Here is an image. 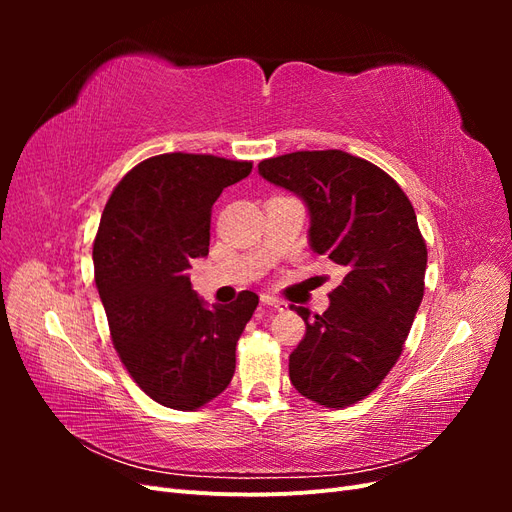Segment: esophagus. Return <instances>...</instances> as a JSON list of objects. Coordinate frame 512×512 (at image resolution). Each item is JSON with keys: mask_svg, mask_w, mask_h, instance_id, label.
<instances>
[{"mask_svg": "<svg viewBox=\"0 0 512 512\" xmlns=\"http://www.w3.org/2000/svg\"><path fill=\"white\" fill-rule=\"evenodd\" d=\"M260 303H262V305H269V307H275V309H286V303H284L282 299L269 297V294H262V297H260Z\"/></svg>", "mask_w": 512, "mask_h": 512, "instance_id": "esophagus-1", "label": "esophagus"}]
</instances>
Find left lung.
Listing matches in <instances>:
<instances>
[{"label":"left lung","instance_id":"8db88e82","mask_svg":"<svg viewBox=\"0 0 512 512\" xmlns=\"http://www.w3.org/2000/svg\"><path fill=\"white\" fill-rule=\"evenodd\" d=\"M258 173L297 194L309 211V245L344 271L329 309L305 320L290 354V382L324 408L365 399L397 363L423 301L427 245L404 190L382 168L346 151H294Z\"/></svg>","mask_w":512,"mask_h":512}]
</instances>
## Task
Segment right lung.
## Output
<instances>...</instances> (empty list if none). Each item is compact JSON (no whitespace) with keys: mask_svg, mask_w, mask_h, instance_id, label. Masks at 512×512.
Returning <instances> with one entry per match:
<instances>
[{"mask_svg":"<svg viewBox=\"0 0 512 512\" xmlns=\"http://www.w3.org/2000/svg\"><path fill=\"white\" fill-rule=\"evenodd\" d=\"M252 162L203 153H162L123 177L94 241L96 286L113 346L134 382L158 404L196 410L235 374L237 342L258 305L243 290L205 307L190 260L209 254L211 207Z\"/></svg>","mask_w":512,"mask_h":512,"instance_id":"right-lung-1","label":"right lung"}]
</instances>
